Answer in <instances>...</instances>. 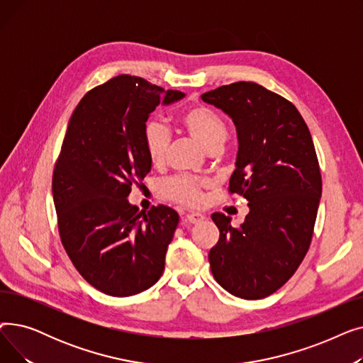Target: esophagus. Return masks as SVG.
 Returning a JSON list of instances; mask_svg holds the SVG:
<instances>
[{"mask_svg":"<svg viewBox=\"0 0 363 363\" xmlns=\"http://www.w3.org/2000/svg\"><path fill=\"white\" fill-rule=\"evenodd\" d=\"M185 219H186L189 223H199V222H201V220L204 219V215H201V213H199V212H189V213H186Z\"/></svg>","mask_w":363,"mask_h":363,"instance_id":"esophagus-1","label":"esophagus"}]
</instances>
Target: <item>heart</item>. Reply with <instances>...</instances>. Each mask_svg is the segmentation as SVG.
<instances>
[{
  "label": "heart",
  "instance_id": "b5f03b06",
  "mask_svg": "<svg viewBox=\"0 0 363 363\" xmlns=\"http://www.w3.org/2000/svg\"><path fill=\"white\" fill-rule=\"evenodd\" d=\"M184 129L204 150L220 147L226 138V125L219 114L206 106H196L182 113L179 119ZM170 135L167 126L160 121H148L144 126V145L148 159L160 164L169 147ZM211 185L207 179L194 177H175L162 185V194L184 206H200L203 203V191Z\"/></svg>",
  "mask_w": 363,
  "mask_h": 363
}]
</instances>
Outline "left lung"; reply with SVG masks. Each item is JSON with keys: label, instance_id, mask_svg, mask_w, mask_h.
I'll use <instances>...</instances> for the list:
<instances>
[{"label": "left lung", "instance_id": "left-lung-1", "mask_svg": "<svg viewBox=\"0 0 363 363\" xmlns=\"http://www.w3.org/2000/svg\"><path fill=\"white\" fill-rule=\"evenodd\" d=\"M201 100L235 125L230 193L250 208L238 228L230 216L212 215L220 237L208 253L211 269L233 296L263 298L293 277L312 241L322 194L312 135L289 100L255 82L223 85Z\"/></svg>", "mask_w": 363, "mask_h": 363}]
</instances>
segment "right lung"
I'll return each mask as SVG.
<instances>
[{"mask_svg":"<svg viewBox=\"0 0 363 363\" xmlns=\"http://www.w3.org/2000/svg\"><path fill=\"white\" fill-rule=\"evenodd\" d=\"M184 97L119 74L86 92L69 121L52 174L59 233L74 268L104 294H138L164 271L179 216L167 206L140 212L128 196L151 170L144 145L150 113Z\"/></svg>","mask_w":363,"mask_h":363,"instance_id":"obj_1","label":"right lung"}]
</instances>
